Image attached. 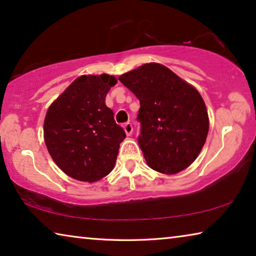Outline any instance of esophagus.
I'll list each match as a JSON object with an SVG mask.
<instances>
[{
	"instance_id": "1",
	"label": "esophagus",
	"mask_w": 256,
	"mask_h": 256,
	"mask_svg": "<svg viewBox=\"0 0 256 256\" xmlns=\"http://www.w3.org/2000/svg\"><path fill=\"white\" fill-rule=\"evenodd\" d=\"M124 131L126 133V136H131L132 132H133V126L131 123H126L124 125Z\"/></svg>"
}]
</instances>
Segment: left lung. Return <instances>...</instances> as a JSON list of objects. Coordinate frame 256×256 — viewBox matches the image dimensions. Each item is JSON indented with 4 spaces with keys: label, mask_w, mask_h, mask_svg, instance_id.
<instances>
[{
    "label": "left lung",
    "mask_w": 256,
    "mask_h": 256,
    "mask_svg": "<svg viewBox=\"0 0 256 256\" xmlns=\"http://www.w3.org/2000/svg\"><path fill=\"white\" fill-rule=\"evenodd\" d=\"M118 79L140 101L138 142L147 164L166 174L192 164L209 131L207 108L196 88L158 63L144 64Z\"/></svg>",
    "instance_id": "8db88e82"
}]
</instances>
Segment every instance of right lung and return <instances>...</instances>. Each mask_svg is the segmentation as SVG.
I'll use <instances>...</instances> for the list:
<instances>
[{"label":"right lung","mask_w":256,"mask_h":256,"mask_svg":"<svg viewBox=\"0 0 256 256\" xmlns=\"http://www.w3.org/2000/svg\"><path fill=\"white\" fill-rule=\"evenodd\" d=\"M114 76H80L46 114L44 142L63 172L80 182L100 180L114 169L124 130L106 106Z\"/></svg>","instance_id":"add662e5"}]
</instances>
